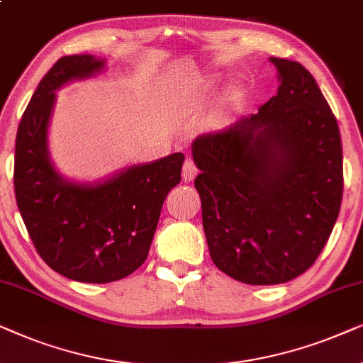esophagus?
Here are the masks:
<instances>
[{
	"mask_svg": "<svg viewBox=\"0 0 363 363\" xmlns=\"http://www.w3.org/2000/svg\"><path fill=\"white\" fill-rule=\"evenodd\" d=\"M196 176H197V167L194 166V162L186 161L184 166H182V179H184V182L194 181Z\"/></svg>",
	"mask_w": 363,
	"mask_h": 363,
	"instance_id": "34e87169",
	"label": "esophagus"
}]
</instances>
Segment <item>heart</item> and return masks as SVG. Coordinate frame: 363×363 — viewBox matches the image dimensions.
I'll use <instances>...</instances> for the list:
<instances>
[{
	"instance_id": "obj_1",
	"label": "heart",
	"mask_w": 363,
	"mask_h": 363,
	"mask_svg": "<svg viewBox=\"0 0 363 363\" xmlns=\"http://www.w3.org/2000/svg\"><path fill=\"white\" fill-rule=\"evenodd\" d=\"M187 103H189V101H187V99H179L177 101V106H179V108H181V106H187Z\"/></svg>"
}]
</instances>
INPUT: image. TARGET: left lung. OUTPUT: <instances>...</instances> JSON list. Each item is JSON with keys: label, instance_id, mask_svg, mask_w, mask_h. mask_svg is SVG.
Segmentation results:
<instances>
[{"label": "left lung", "instance_id": "8db88e82", "mask_svg": "<svg viewBox=\"0 0 363 363\" xmlns=\"http://www.w3.org/2000/svg\"><path fill=\"white\" fill-rule=\"evenodd\" d=\"M277 94L257 114L192 141L212 262L250 286H275L315 262L339 217L337 119L301 62L269 57Z\"/></svg>", "mask_w": 363, "mask_h": 363}]
</instances>
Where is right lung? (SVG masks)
<instances>
[{"instance_id":"add662e5","label":"right lung","mask_w":363,"mask_h":363,"mask_svg":"<svg viewBox=\"0 0 363 363\" xmlns=\"http://www.w3.org/2000/svg\"><path fill=\"white\" fill-rule=\"evenodd\" d=\"M104 69V57L93 55L57 60L24 111L14 147V194L38 254L57 274L84 284L114 282L141 267L184 162V154L174 152L96 181L57 171L50 152L56 91Z\"/></svg>"}]
</instances>
